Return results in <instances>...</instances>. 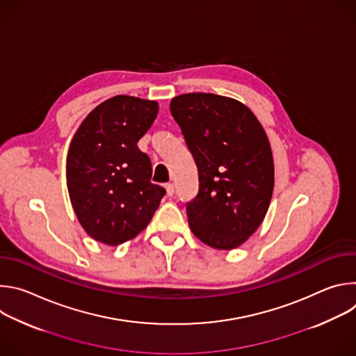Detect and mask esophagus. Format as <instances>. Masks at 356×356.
<instances>
[{"label":"esophagus","instance_id":"34e87169","mask_svg":"<svg viewBox=\"0 0 356 356\" xmlns=\"http://www.w3.org/2000/svg\"><path fill=\"white\" fill-rule=\"evenodd\" d=\"M165 188H166L168 195H169V197H173V194H175V184H173V183H166V184H165Z\"/></svg>","mask_w":356,"mask_h":356}]
</instances>
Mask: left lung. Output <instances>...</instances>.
<instances>
[{"label":"left lung","mask_w":356,"mask_h":356,"mask_svg":"<svg viewBox=\"0 0 356 356\" xmlns=\"http://www.w3.org/2000/svg\"><path fill=\"white\" fill-rule=\"evenodd\" d=\"M170 113L198 169V193L186 206L190 229L216 249L241 246L262 224L273 193L265 129L239 101L211 92L177 95Z\"/></svg>","instance_id":"obj_1"}]
</instances>
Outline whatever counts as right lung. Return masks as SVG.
I'll return each instance as SVG.
<instances>
[{"mask_svg": "<svg viewBox=\"0 0 356 356\" xmlns=\"http://www.w3.org/2000/svg\"><path fill=\"white\" fill-rule=\"evenodd\" d=\"M156 101L115 95L76 131L66 177L73 210L95 241L117 246L142 232L166 190L150 181L152 163L138 140L154 124Z\"/></svg>", "mask_w": 356, "mask_h": 356, "instance_id": "add662e5", "label": "right lung"}]
</instances>
